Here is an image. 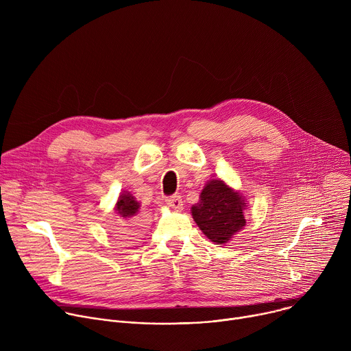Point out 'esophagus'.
<instances>
[{
	"label": "esophagus",
	"mask_w": 351,
	"mask_h": 351,
	"mask_svg": "<svg viewBox=\"0 0 351 351\" xmlns=\"http://www.w3.org/2000/svg\"><path fill=\"white\" fill-rule=\"evenodd\" d=\"M165 203L168 207H171L175 211H182L183 210V202L180 195H169L165 198Z\"/></svg>",
	"instance_id": "obj_1"
}]
</instances>
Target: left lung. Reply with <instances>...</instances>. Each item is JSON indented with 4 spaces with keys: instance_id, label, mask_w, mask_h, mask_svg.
I'll return each instance as SVG.
<instances>
[{
    "instance_id": "1",
    "label": "left lung",
    "mask_w": 351,
    "mask_h": 351,
    "mask_svg": "<svg viewBox=\"0 0 351 351\" xmlns=\"http://www.w3.org/2000/svg\"><path fill=\"white\" fill-rule=\"evenodd\" d=\"M245 198L221 179L210 180L199 194V203L191 207L197 226L217 244L228 243L245 226Z\"/></svg>"
}]
</instances>
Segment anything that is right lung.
Masks as SVG:
<instances>
[{
  "label": "right lung",
  "instance_id": "right-lung-1",
  "mask_svg": "<svg viewBox=\"0 0 351 351\" xmlns=\"http://www.w3.org/2000/svg\"><path fill=\"white\" fill-rule=\"evenodd\" d=\"M140 208V203L137 199L128 191L121 193L118 203L115 206V211L125 219H132L133 217L137 215ZM140 226L138 225H132V226H122V229H118V234H122L125 237H132L136 233H138Z\"/></svg>",
  "mask_w": 351,
  "mask_h": 351
}]
</instances>
